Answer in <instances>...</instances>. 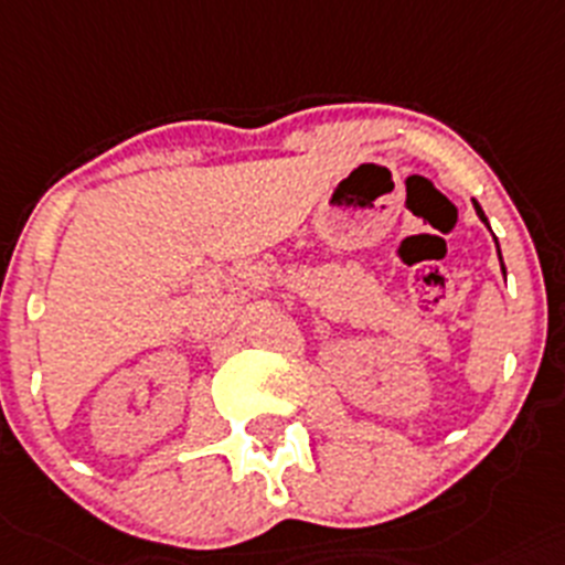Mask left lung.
<instances>
[{
  "label": "left lung",
  "mask_w": 565,
  "mask_h": 565,
  "mask_svg": "<svg viewBox=\"0 0 565 565\" xmlns=\"http://www.w3.org/2000/svg\"><path fill=\"white\" fill-rule=\"evenodd\" d=\"M473 209H477V214H479V220H482L484 225H488V217H484V211H482V205L477 203V200H473ZM490 228V225H488ZM493 239H497V236H493ZM497 247H499V242H497ZM499 262H502V250H499ZM502 273H504V265H502Z\"/></svg>",
  "instance_id": "obj_1"
}]
</instances>
